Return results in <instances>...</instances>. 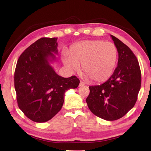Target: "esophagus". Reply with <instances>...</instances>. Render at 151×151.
<instances>
[{
    "label": "esophagus",
    "mask_w": 151,
    "mask_h": 151,
    "mask_svg": "<svg viewBox=\"0 0 151 151\" xmlns=\"http://www.w3.org/2000/svg\"><path fill=\"white\" fill-rule=\"evenodd\" d=\"M85 85H86V84H85V83H84V82L81 81V82H80L79 86H80V87H81V86H85Z\"/></svg>",
    "instance_id": "obj_1"
}]
</instances>
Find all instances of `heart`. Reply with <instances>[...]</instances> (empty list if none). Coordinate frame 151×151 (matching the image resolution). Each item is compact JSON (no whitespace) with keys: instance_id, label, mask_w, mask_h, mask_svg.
Returning a JSON list of instances; mask_svg holds the SVG:
<instances>
[{"instance_id":"1","label":"heart","mask_w":151,"mask_h":151,"mask_svg":"<svg viewBox=\"0 0 151 151\" xmlns=\"http://www.w3.org/2000/svg\"><path fill=\"white\" fill-rule=\"evenodd\" d=\"M117 50L114 43L101 40H85L74 43L69 53L63 55V62L70 70H78L82 64L86 78L103 82L113 74L117 60Z\"/></svg>"}]
</instances>
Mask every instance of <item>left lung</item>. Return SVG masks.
Returning a JSON list of instances; mask_svg holds the SVG:
<instances>
[{
  "label": "left lung",
  "instance_id": "obj_1",
  "mask_svg": "<svg viewBox=\"0 0 151 151\" xmlns=\"http://www.w3.org/2000/svg\"><path fill=\"white\" fill-rule=\"evenodd\" d=\"M111 37L119 54L117 67L106 82L89 86L86 101L93 114L106 121L119 119L134 106L142 83L135 54L117 37L112 35Z\"/></svg>",
  "mask_w": 151,
  "mask_h": 151
}]
</instances>
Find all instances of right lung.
Listing matches in <instances>:
<instances>
[{"label":"right lung","instance_id":"obj_1","mask_svg":"<svg viewBox=\"0 0 151 151\" xmlns=\"http://www.w3.org/2000/svg\"><path fill=\"white\" fill-rule=\"evenodd\" d=\"M57 37H42L19 56L14 74L18 106L36 123L51 119L61 108L65 92L75 89L80 81L75 76L63 78L54 71L49 62L56 60Z\"/></svg>","mask_w":151,"mask_h":151}]
</instances>
